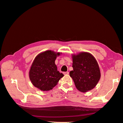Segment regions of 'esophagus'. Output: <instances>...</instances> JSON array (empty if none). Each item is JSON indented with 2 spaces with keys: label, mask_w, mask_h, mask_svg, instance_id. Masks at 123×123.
<instances>
[{
  "label": "esophagus",
  "mask_w": 123,
  "mask_h": 123,
  "mask_svg": "<svg viewBox=\"0 0 123 123\" xmlns=\"http://www.w3.org/2000/svg\"><path fill=\"white\" fill-rule=\"evenodd\" d=\"M69 72H64V74H65V75H68V74H69Z\"/></svg>",
  "instance_id": "esophagus-1"
}]
</instances>
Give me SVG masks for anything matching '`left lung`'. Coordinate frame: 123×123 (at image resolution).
<instances>
[{
  "instance_id": "left-lung-1",
  "label": "left lung",
  "mask_w": 123,
  "mask_h": 123,
  "mask_svg": "<svg viewBox=\"0 0 123 123\" xmlns=\"http://www.w3.org/2000/svg\"><path fill=\"white\" fill-rule=\"evenodd\" d=\"M72 67L70 72L78 90L87 92L95 88L100 78L99 65L91 53L81 52L72 54Z\"/></svg>"
}]
</instances>
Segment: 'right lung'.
<instances>
[{"label": "right lung", "instance_id": "right-lung-1", "mask_svg": "<svg viewBox=\"0 0 123 123\" xmlns=\"http://www.w3.org/2000/svg\"><path fill=\"white\" fill-rule=\"evenodd\" d=\"M62 53L47 50L35 57L29 71V78L32 84L42 91L52 90L64 74L57 71L55 64L56 58Z\"/></svg>", "mask_w": 123, "mask_h": 123}]
</instances>
